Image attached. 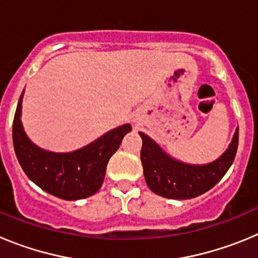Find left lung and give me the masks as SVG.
<instances>
[{"label":"left lung","instance_id":"1","mask_svg":"<svg viewBox=\"0 0 258 258\" xmlns=\"http://www.w3.org/2000/svg\"><path fill=\"white\" fill-rule=\"evenodd\" d=\"M140 136L142 138L141 161L150 190L168 199L184 200L207 192L226 174L238 150L239 127L234 133L229 149L217 160L204 165L175 160L149 136L142 132Z\"/></svg>","mask_w":258,"mask_h":258}]
</instances>
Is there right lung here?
<instances>
[{
	"label": "right lung",
	"instance_id": "1",
	"mask_svg": "<svg viewBox=\"0 0 258 258\" xmlns=\"http://www.w3.org/2000/svg\"><path fill=\"white\" fill-rule=\"evenodd\" d=\"M18 102L13 122V142L20 166L33 183L54 197L79 200L94 195L103 183L109 157L132 131L129 124L107 132L97 141L72 152H51L40 149L23 129L22 102Z\"/></svg>",
	"mask_w": 258,
	"mask_h": 258
}]
</instances>
